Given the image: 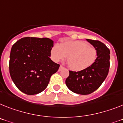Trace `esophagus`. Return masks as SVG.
<instances>
[{
	"mask_svg": "<svg viewBox=\"0 0 123 123\" xmlns=\"http://www.w3.org/2000/svg\"><path fill=\"white\" fill-rule=\"evenodd\" d=\"M64 69V67L62 66H60L59 68V71H61L62 69Z\"/></svg>",
	"mask_w": 123,
	"mask_h": 123,
	"instance_id": "1",
	"label": "esophagus"
}]
</instances>
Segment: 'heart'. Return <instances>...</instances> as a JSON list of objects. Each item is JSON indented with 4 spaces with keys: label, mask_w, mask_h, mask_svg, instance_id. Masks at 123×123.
I'll use <instances>...</instances> for the list:
<instances>
[{
    "label": "heart",
    "mask_w": 123,
    "mask_h": 123,
    "mask_svg": "<svg viewBox=\"0 0 123 123\" xmlns=\"http://www.w3.org/2000/svg\"><path fill=\"white\" fill-rule=\"evenodd\" d=\"M50 54L52 59L59 62L66 57L69 68L74 71L85 70L93 64L97 58V50L81 41H69L55 44Z\"/></svg>",
    "instance_id": "b5f03b06"
}]
</instances>
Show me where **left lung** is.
<instances>
[{
    "label": "left lung",
    "instance_id": "1",
    "mask_svg": "<svg viewBox=\"0 0 123 123\" xmlns=\"http://www.w3.org/2000/svg\"><path fill=\"white\" fill-rule=\"evenodd\" d=\"M86 41L96 49V59L86 69L78 72L69 71V76L66 79L67 87L71 91L82 95L89 94L98 89L108 76L109 69V49L99 41Z\"/></svg>",
    "mask_w": 123,
    "mask_h": 123
}]
</instances>
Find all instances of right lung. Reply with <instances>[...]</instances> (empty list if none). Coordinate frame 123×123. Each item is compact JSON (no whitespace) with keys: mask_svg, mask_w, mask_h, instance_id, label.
I'll use <instances>...</instances> for the list:
<instances>
[{"mask_svg":"<svg viewBox=\"0 0 123 123\" xmlns=\"http://www.w3.org/2000/svg\"><path fill=\"white\" fill-rule=\"evenodd\" d=\"M54 41L49 38L24 37L12 46L9 72L17 88L28 95L45 89L60 65L50 59Z\"/></svg>","mask_w":123,"mask_h":123,"instance_id":"add662e5","label":"right lung"}]
</instances>
